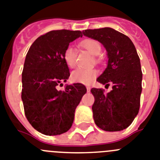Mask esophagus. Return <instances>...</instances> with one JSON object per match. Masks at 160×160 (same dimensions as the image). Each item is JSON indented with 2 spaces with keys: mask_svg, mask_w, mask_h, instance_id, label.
<instances>
[{
  "mask_svg": "<svg viewBox=\"0 0 160 160\" xmlns=\"http://www.w3.org/2000/svg\"><path fill=\"white\" fill-rule=\"evenodd\" d=\"M86 88H87V91L89 92L90 89H91V87H90V86H87V87H86Z\"/></svg>",
  "mask_w": 160,
  "mask_h": 160,
  "instance_id": "esophagus-1",
  "label": "esophagus"
}]
</instances>
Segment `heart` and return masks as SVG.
I'll list each match as a JSON object with an SVG mask.
<instances>
[{
	"instance_id": "b5f03b06",
	"label": "heart",
	"mask_w": 160,
	"mask_h": 160,
	"mask_svg": "<svg viewBox=\"0 0 160 160\" xmlns=\"http://www.w3.org/2000/svg\"><path fill=\"white\" fill-rule=\"evenodd\" d=\"M80 45L84 49L88 51L91 55L94 56L99 55L101 51V47L97 41L94 39H84L80 42ZM63 59L69 68H74L76 65V51L72 46L67 47L63 53ZM97 76V71L94 69L77 68L73 71L71 75L72 81L76 83L88 84Z\"/></svg>"
}]
</instances>
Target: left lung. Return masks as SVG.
Returning <instances> with one entry per match:
<instances>
[{
	"mask_svg": "<svg viewBox=\"0 0 160 160\" xmlns=\"http://www.w3.org/2000/svg\"><path fill=\"white\" fill-rule=\"evenodd\" d=\"M83 34L97 40L105 47L108 64L97 79L109 86L105 94L101 88H92L95 101L92 109L96 125L105 131L127 128L138 113L142 73L134 43L129 37L109 27L85 30Z\"/></svg>",
	"mask_w": 160,
	"mask_h": 160,
	"instance_id": "8db88e82",
	"label": "left lung"
}]
</instances>
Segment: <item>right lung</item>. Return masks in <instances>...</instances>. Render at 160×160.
<instances>
[{"label":"right lung","mask_w":160,"mask_h":160,"mask_svg":"<svg viewBox=\"0 0 160 160\" xmlns=\"http://www.w3.org/2000/svg\"><path fill=\"white\" fill-rule=\"evenodd\" d=\"M80 30H52L38 37L26 54L22 71V100L26 118L46 135L63 134L71 128L75 110L85 86L67 84L57 89L70 76L63 53L71 42L82 37Z\"/></svg>","instance_id":"obj_1"}]
</instances>
